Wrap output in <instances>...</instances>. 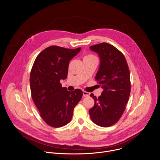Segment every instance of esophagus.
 <instances>
[{
	"label": "esophagus",
	"instance_id": "1",
	"mask_svg": "<svg viewBox=\"0 0 160 160\" xmlns=\"http://www.w3.org/2000/svg\"><path fill=\"white\" fill-rule=\"evenodd\" d=\"M82 93H83V96L84 97H88L90 95V94L89 92H88L86 91H82Z\"/></svg>",
	"mask_w": 160,
	"mask_h": 160
}]
</instances>
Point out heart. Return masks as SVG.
Listing matches in <instances>:
<instances>
[{
    "instance_id": "heart-1",
    "label": "heart",
    "mask_w": 160,
    "mask_h": 160,
    "mask_svg": "<svg viewBox=\"0 0 160 160\" xmlns=\"http://www.w3.org/2000/svg\"><path fill=\"white\" fill-rule=\"evenodd\" d=\"M96 58V57L92 54H88V55L86 56L84 58Z\"/></svg>"
}]
</instances>
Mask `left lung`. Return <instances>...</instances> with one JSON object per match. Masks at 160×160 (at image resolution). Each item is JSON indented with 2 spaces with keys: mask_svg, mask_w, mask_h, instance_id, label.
Listing matches in <instances>:
<instances>
[{
  "mask_svg": "<svg viewBox=\"0 0 160 160\" xmlns=\"http://www.w3.org/2000/svg\"><path fill=\"white\" fill-rule=\"evenodd\" d=\"M90 49L99 56L100 66L95 79L104 90L98 98L93 94L90 95L95 104L89 114L94 123L108 127L118 121L128 101L130 71L124 55L113 45L102 43Z\"/></svg>",
  "mask_w": 160,
  "mask_h": 160,
  "instance_id": "1",
  "label": "left lung"
}]
</instances>
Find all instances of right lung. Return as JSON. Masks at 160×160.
I'll return each mask as SVG.
<instances>
[{"instance_id": "obj_1", "label": "right lung", "mask_w": 160, "mask_h": 160, "mask_svg": "<svg viewBox=\"0 0 160 160\" xmlns=\"http://www.w3.org/2000/svg\"><path fill=\"white\" fill-rule=\"evenodd\" d=\"M81 49L49 47L37 56L32 66L30 76L32 98L42 118L52 127L68 124L82 98L81 89L70 92L60 83L61 79L67 78L70 60Z\"/></svg>"}]
</instances>
